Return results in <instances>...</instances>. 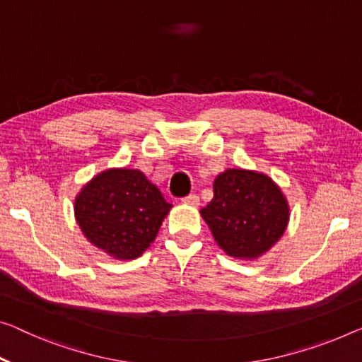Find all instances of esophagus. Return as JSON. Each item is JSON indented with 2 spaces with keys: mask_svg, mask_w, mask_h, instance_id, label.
I'll return each mask as SVG.
<instances>
[{
  "mask_svg": "<svg viewBox=\"0 0 362 362\" xmlns=\"http://www.w3.org/2000/svg\"><path fill=\"white\" fill-rule=\"evenodd\" d=\"M182 202L185 203V204H190V206H198L199 198H198V195H195V193H192V195H188V197L183 198Z\"/></svg>",
  "mask_w": 362,
  "mask_h": 362,
  "instance_id": "esophagus-1",
  "label": "esophagus"
}]
</instances>
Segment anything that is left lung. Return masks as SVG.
I'll list each match as a JSON object with an SVG mask.
<instances>
[{
  "label": "left lung",
  "mask_w": 362,
  "mask_h": 362,
  "mask_svg": "<svg viewBox=\"0 0 362 362\" xmlns=\"http://www.w3.org/2000/svg\"><path fill=\"white\" fill-rule=\"evenodd\" d=\"M214 197L202 216L229 257L255 260L281 239L289 223L284 193L268 175L228 169L216 177Z\"/></svg>",
  "instance_id": "1"
}]
</instances>
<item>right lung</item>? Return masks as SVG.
<instances>
[{
  "label": "right lung",
  "instance_id": "obj_1",
  "mask_svg": "<svg viewBox=\"0 0 362 362\" xmlns=\"http://www.w3.org/2000/svg\"><path fill=\"white\" fill-rule=\"evenodd\" d=\"M172 204L141 170L107 169L74 199L86 239L117 260H133L153 244Z\"/></svg>",
  "mask_w": 362,
  "mask_h": 362
}]
</instances>
